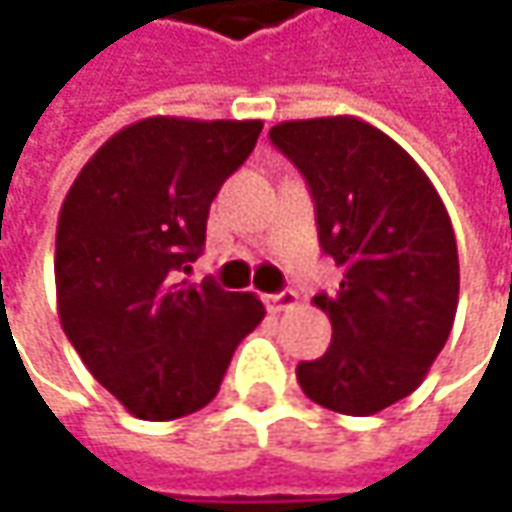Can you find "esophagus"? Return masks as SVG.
Listing matches in <instances>:
<instances>
[{
	"mask_svg": "<svg viewBox=\"0 0 512 512\" xmlns=\"http://www.w3.org/2000/svg\"><path fill=\"white\" fill-rule=\"evenodd\" d=\"M299 302V296L293 293V290H282V293H273V296H265V305L267 310H273V313H282L287 307H293Z\"/></svg>",
	"mask_w": 512,
	"mask_h": 512,
	"instance_id": "obj_1",
	"label": "esophagus"
}]
</instances>
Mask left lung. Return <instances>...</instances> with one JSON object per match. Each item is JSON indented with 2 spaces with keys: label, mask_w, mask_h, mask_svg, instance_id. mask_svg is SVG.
Listing matches in <instances>:
<instances>
[{
  "label": "left lung",
  "mask_w": 512,
  "mask_h": 512,
  "mask_svg": "<svg viewBox=\"0 0 512 512\" xmlns=\"http://www.w3.org/2000/svg\"><path fill=\"white\" fill-rule=\"evenodd\" d=\"M316 202L319 242L342 267L325 356L302 362L307 399L373 416L410 396L442 353L459 305V250L447 207L416 159L359 116L270 128Z\"/></svg>",
  "instance_id": "1"
}]
</instances>
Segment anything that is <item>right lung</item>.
<instances>
[{"instance_id":"1","label":"right lung","mask_w":512,"mask_h":512,"mask_svg":"<svg viewBox=\"0 0 512 512\" xmlns=\"http://www.w3.org/2000/svg\"><path fill=\"white\" fill-rule=\"evenodd\" d=\"M259 119L148 116L73 179L56 225V310L93 373L136 419L205 407L236 344L265 319L253 293L187 285L210 202L245 162Z\"/></svg>"}]
</instances>
